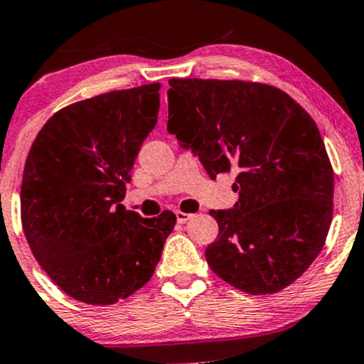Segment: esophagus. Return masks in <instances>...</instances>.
Returning a JSON list of instances; mask_svg holds the SVG:
<instances>
[{"label":"esophagus","mask_w":364,"mask_h":364,"mask_svg":"<svg viewBox=\"0 0 364 364\" xmlns=\"http://www.w3.org/2000/svg\"><path fill=\"white\" fill-rule=\"evenodd\" d=\"M191 217H193V215H191V214H186V212H181V210H178V212H176V220H178L179 224H185L186 220H190V219H191Z\"/></svg>","instance_id":"1"}]
</instances>
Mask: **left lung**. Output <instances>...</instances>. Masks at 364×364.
<instances>
[{"instance_id": "obj_1", "label": "left lung", "mask_w": 364, "mask_h": 364, "mask_svg": "<svg viewBox=\"0 0 364 364\" xmlns=\"http://www.w3.org/2000/svg\"><path fill=\"white\" fill-rule=\"evenodd\" d=\"M168 132L212 179L236 171L235 207L210 210V269L236 289L270 294L318 257L332 223L333 171L311 116L275 87L171 78Z\"/></svg>"}]
</instances>
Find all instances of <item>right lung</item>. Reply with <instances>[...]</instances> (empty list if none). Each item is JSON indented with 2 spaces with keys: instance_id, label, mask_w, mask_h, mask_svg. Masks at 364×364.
<instances>
[{
  "instance_id": "right-lung-1",
  "label": "right lung",
  "mask_w": 364,
  "mask_h": 364,
  "mask_svg": "<svg viewBox=\"0 0 364 364\" xmlns=\"http://www.w3.org/2000/svg\"><path fill=\"white\" fill-rule=\"evenodd\" d=\"M159 83L72 104L48 119L25 162L20 207L28 246L56 286L87 304L128 298L152 277L176 215L121 205L157 123Z\"/></svg>"
}]
</instances>
